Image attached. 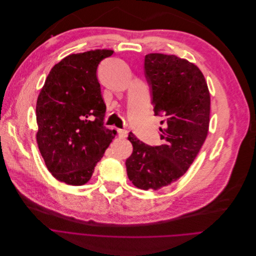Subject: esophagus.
<instances>
[{"mask_svg":"<svg viewBox=\"0 0 256 256\" xmlns=\"http://www.w3.org/2000/svg\"><path fill=\"white\" fill-rule=\"evenodd\" d=\"M128 134V131L125 129H118V136L120 138H125Z\"/></svg>","mask_w":256,"mask_h":256,"instance_id":"obj_1","label":"esophagus"}]
</instances>
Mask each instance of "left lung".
Listing matches in <instances>:
<instances>
[{
	"mask_svg": "<svg viewBox=\"0 0 256 256\" xmlns=\"http://www.w3.org/2000/svg\"><path fill=\"white\" fill-rule=\"evenodd\" d=\"M144 74L154 112L164 116V144L151 147L130 132L133 152L126 168L136 188L156 190L184 176L198 155L208 133L210 94L199 68L175 55H146Z\"/></svg>",
	"mask_w": 256,
	"mask_h": 256,
	"instance_id": "left-lung-1",
	"label": "left lung"
}]
</instances>
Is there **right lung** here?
Segmentation results:
<instances>
[{
	"instance_id": "right-lung-1",
	"label": "right lung",
	"mask_w": 256,
	"mask_h": 256,
	"mask_svg": "<svg viewBox=\"0 0 256 256\" xmlns=\"http://www.w3.org/2000/svg\"><path fill=\"white\" fill-rule=\"evenodd\" d=\"M112 50L70 54L48 72L36 103V133L50 173L70 186H83L116 131L103 125L106 105L96 79L101 60Z\"/></svg>"
}]
</instances>
